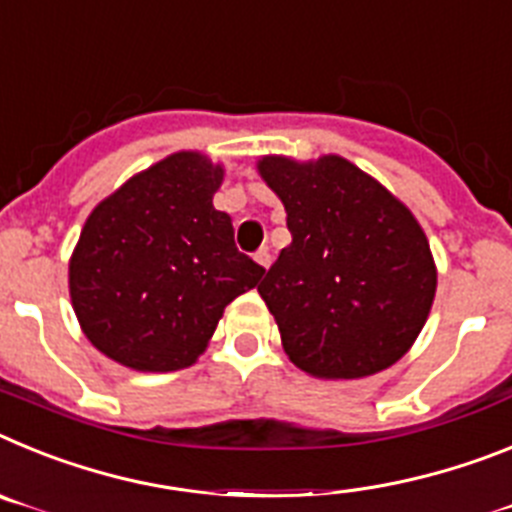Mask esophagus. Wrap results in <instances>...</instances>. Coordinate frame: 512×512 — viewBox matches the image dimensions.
Returning a JSON list of instances; mask_svg holds the SVG:
<instances>
[{"mask_svg": "<svg viewBox=\"0 0 512 512\" xmlns=\"http://www.w3.org/2000/svg\"><path fill=\"white\" fill-rule=\"evenodd\" d=\"M255 260H257V265H262V268H270V262H273V255H270L268 247H260V250L255 252Z\"/></svg>", "mask_w": 512, "mask_h": 512, "instance_id": "esophagus-1", "label": "esophagus"}]
</instances>
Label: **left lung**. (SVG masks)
<instances>
[{
	"instance_id": "obj_1",
	"label": "left lung",
	"mask_w": 512,
	"mask_h": 512,
	"mask_svg": "<svg viewBox=\"0 0 512 512\" xmlns=\"http://www.w3.org/2000/svg\"><path fill=\"white\" fill-rule=\"evenodd\" d=\"M286 206L291 244L257 286L283 350L317 379H363L412 348L435 296V262L410 208L348 159L257 162Z\"/></svg>"
}]
</instances>
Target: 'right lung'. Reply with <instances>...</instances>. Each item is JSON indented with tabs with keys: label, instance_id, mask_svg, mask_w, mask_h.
<instances>
[{
	"label": "right lung",
	"instance_id": "right-lung-1",
	"mask_svg": "<svg viewBox=\"0 0 512 512\" xmlns=\"http://www.w3.org/2000/svg\"><path fill=\"white\" fill-rule=\"evenodd\" d=\"M221 180V164L177 151L133 175L84 224L69 262L71 304L87 340L121 366H193L226 306L265 273L213 208Z\"/></svg>",
	"mask_w": 512,
	"mask_h": 512
}]
</instances>
